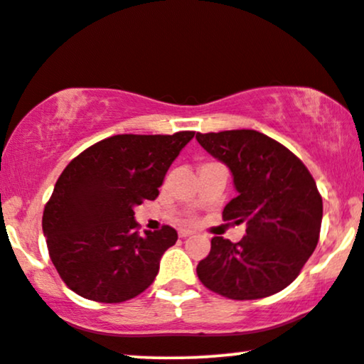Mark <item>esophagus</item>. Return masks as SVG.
I'll return each mask as SVG.
<instances>
[{"instance_id": "obj_1", "label": "esophagus", "mask_w": 364, "mask_h": 364, "mask_svg": "<svg viewBox=\"0 0 364 364\" xmlns=\"http://www.w3.org/2000/svg\"><path fill=\"white\" fill-rule=\"evenodd\" d=\"M178 235H179V238H188V236L195 235V231L186 230V228H183V230H179V231H178Z\"/></svg>"}]
</instances>
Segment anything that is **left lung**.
Masks as SVG:
<instances>
[{"label":"left lung","instance_id":"left-lung-1","mask_svg":"<svg viewBox=\"0 0 364 364\" xmlns=\"http://www.w3.org/2000/svg\"><path fill=\"white\" fill-rule=\"evenodd\" d=\"M196 139L232 174L238 196L223 218L246 225L238 243L211 240L198 278L230 299L281 291L296 279L319 240L323 200L313 176L288 148L255 129L198 133Z\"/></svg>","mask_w":364,"mask_h":364}]
</instances>
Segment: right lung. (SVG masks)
Returning a JSON list of instances; mask_svg holds the SVG:
<instances>
[{
	"label": "right lung",
	"instance_id": "obj_1",
	"mask_svg": "<svg viewBox=\"0 0 364 364\" xmlns=\"http://www.w3.org/2000/svg\"><path fill=\"white\" fill-rule=\"evenodd\" d=\"M195 132L116 134L77 154L58 178L43 213L50 258L66 287L98 303L143 293L176 230L138 235L134 208L154 200Z\"/></svg>",
	"mask_w": 364,
	"mask_h": 364
}]
</instances>
